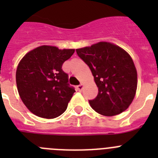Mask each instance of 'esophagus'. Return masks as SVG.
<instances>
[{
  "label": "esophagus",
  "instance_id": "obj_1",
  "mask_svg": "<svg viewBox=\"0 0 158 158\" xmlns=\"http://www.w3.org/2000/svg\"><path fill=\"white\" fill-rule=\"evenodd\" d=\"M83 88H84L83 85H77V89L78 91H81L82 89H83Z\"/></svg>",
  "mask_w": 158,
  "mask_h": 158
}]
</instances>
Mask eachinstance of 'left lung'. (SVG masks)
<instances>
[{
    "label": "left lung",
    "instance_id": "8db88e82",
    "mask_svg": "<svg viewBox=\"0 0 158 158\" xmlns=\"http://www.w3.org/2000/svg\"><path fill=\"white\" fill-rule=\"evenodd\" d=\"M90 68L98 94L89 104L106 116L120 114L133 101L137 89V71L133 60L121 47L107 42L77 49Z\"/></svg>",
    "mask_w": 158,
    "mask_h": 158
}]
</instances>
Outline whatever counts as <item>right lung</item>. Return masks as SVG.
Instances as JSON below:
<instances>
[{
  "label": "right lung",
  "mask_w": 158,
  "mask_h": 158,
  "mask_svg": "<svg viewBox=\"0 0 158 158\" xmlns=\"http://www.w3.org/2000/svg\"><path fill=\"white\" fill-rule=\"evenodd\" d=\"M74 51L41 46L27 53L19 62L16 73L18 93L34 115L54 118L66 110L75 89L68 83L69 75L62 67Z\"/></svg>",
  "instance_id": "right-lung-1"
}]
</instances>
